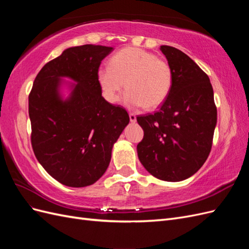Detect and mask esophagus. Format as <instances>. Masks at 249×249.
<instances>
[{"label": "esophagus", "instance_id": "esophagus-1", "mask_svg": "<svg viewBox=\"0 0 249 249\" xmlns=\"http://www.w3.org/2000/svg\"><path fill=\"white\" fill-rule=\"evenodd\" d=\"M129 116H130V122H131V123H135V122H136V115H135L134 113H130Z\"/></svg>", "mask_w": 249, "mask_h": 249}]
</instances>
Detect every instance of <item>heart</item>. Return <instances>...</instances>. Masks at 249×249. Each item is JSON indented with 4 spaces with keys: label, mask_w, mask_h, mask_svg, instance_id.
<instances>
[{
    "label": "heart",
    "mask_w": 249,
    "mask_h": 249,
    "mask_svg": "<svg viewBox=\"0 0 249 249\" xmlns=\"http://www.w3.org/2000/svg\"><path fill=\"white\" fill-rule=\"evenodd\" d=\"M97 80L109 103L116 102L124 86L125 105L154 109L167 99L173 76L166 60L139 48H125L112 56L110 65L100 67Z\"/></svg>",
    "instance_id": "heart-1"
}]
</instances>
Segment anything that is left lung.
Here are the masks:
<instances>
[{
    "label": "left lung",
    "mask_w": 249,
    "mask_h": 249,
    "mask_svg": "<svg viewBox=\"0 0 249 249\" xmlns=\"http://www.w3.org/2000/svg\"><path fill=\"white\" fill-rule=\"evenodd\" d=\"M160 50L172 70V87L159 110L137 116L144 132L137 153L150 175L179 182L206 162L212 148L217 109L207 73L182 51L169 46Z\"/></svg>",
    "instance_id": "8db88e82"
}]
</instances>
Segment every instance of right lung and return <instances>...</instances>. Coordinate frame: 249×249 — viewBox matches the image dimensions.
Wrapping results in <instances>:
<instances>
[{"label":"right lung","mask_w":249,"mask_h":249,"mask_svg":"<svg viewBox=\"0 0 249 249\" xmlns=\"http://www.w3.org/2000/svg\"><path fill=\"white\" fill-rule=\"evenodd\" d=\"M113 48L66 49L44 65L29 94L31 143L41 166L69 187L94 184L107 170L113 144L130 122L125 109L102 96L97 71ZM62 77L76 82L62 99Z\"/></svg>","instance_id":"right-lung-1"}]
</instances>
